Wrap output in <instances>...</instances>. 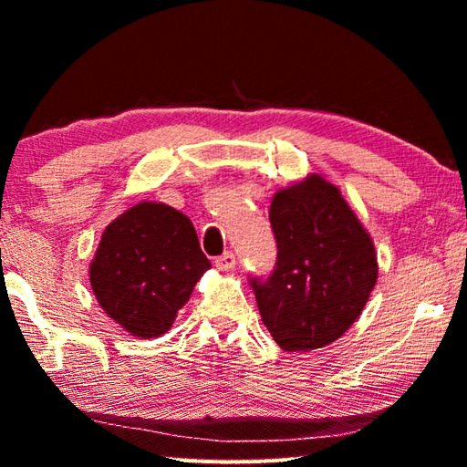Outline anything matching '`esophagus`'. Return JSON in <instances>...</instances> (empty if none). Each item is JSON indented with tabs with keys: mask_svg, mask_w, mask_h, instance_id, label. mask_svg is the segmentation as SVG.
I'll list each match as a JSON object with an SVG mask.
<instances>
[{
	"mask_svg": "<svg viewBox=\"0 0 467 467\" xmlns=\"http://www.w3.org/2000/svg\"><path fill=\"white\" fill-rule=\"evenodd\" d=\"M214 265L218 267V270H223V272H231V270H234V265H236V257H234V253L226 251L224 255H220V257H216V259H214Z\"/></svg>",
	"mask_w": 467,
	"mask_h": 467,
	"instance_id": "obj_1",
	"label": "esophagus"
}]
</instances>
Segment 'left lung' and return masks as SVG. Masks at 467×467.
Listing matches in <instances>:
<instances>
[{
    "mask_svg": "<svg viewBox=\"0 0 467 467\" xmlns=\"http://www.w3.org/2000/svg\"><path fill=\"white\" fill-rule=\"evenodd\" d=\"M270 223L278 262L267 280L251 278L264 326L286 352L336 342L375 288L373 239L339 189L321 175L280 189Z\"/></svg>",
    "mask_w": 467,
    "mask_h": 467,
    "instance_id": "8db88e82",
    "label": "left lung"
}]
</instances>
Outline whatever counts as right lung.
Segmentation results:
<instances>
[{
  "mask_svg": "<svg viewBox=\"0 0 467 467\" xmlns=\"http://www.w3.org/2000/svg\"><path fill=\"white\" fill-rule=\"evenodd\" d=\"M205 270L192 220L167 203L140 202L102 233L90 286L110 319L150 339L167 334Z\"/></svg>",
  "mask_w": 467,
  "mask_h": 467,
  "instance_id": "1",
  "label": "right lung"
}]
</instances>
